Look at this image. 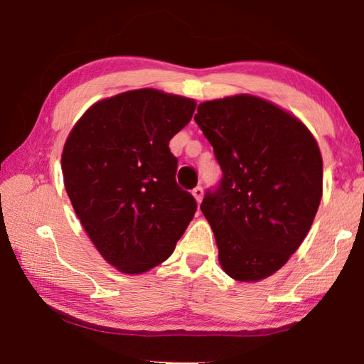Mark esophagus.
I'll return each mask as SVG.
<instances>
[{"mask_svg":"<svg viewBox=\"0 0 364 364\" xmlns=\"http://www.w3.org/2000/svg\"><path fill=\"white\" fill-rule=\"evenodd\" d=\"M193 196L196 197L197 202H200L202 200V196H204V189H202V186H196L193 189Z\"/></svg>","mask_w":364,"mask_h":364,"instance_id":"obj_1","label":"esophagus"}]
</instances>
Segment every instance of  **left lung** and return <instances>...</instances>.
I'll return each instance as SVG.
<instances>
[{"instance_id":"left-lung-1","label":"left lung","mask_w":364,"mask_h":364,"mask_svg":"<svg viewBox=\"0 0 364 364\" xmlns=\"http://www.w3.org/2000/svg\"><path fill=\"white\" fill-rule=\"evenodd\" d=\"M194 120L223 171L200 210L232 279L278 271L310 231L323 196V159L304 123L260 97L202 102Z\"/></svg>"}]
</instances>
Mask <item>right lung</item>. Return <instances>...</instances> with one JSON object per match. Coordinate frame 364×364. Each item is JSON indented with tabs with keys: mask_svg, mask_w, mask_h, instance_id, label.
Masks as SVG:
<instances>
[{
	"mask_svg": "<svg viewBox=\"0 0 364 364\" xmlns=\"http://www.w3.org/2000/svg\"><path fill=\"white\" fill-rule=\"evenodd\" d=\"M194 110L188 97L128 91L91 106L65 141L63 173L73 210L123 273L167 260L197 210L193 194L178 186L168 147Z\"/></svg>",
	"mask_w": 364,
	"mask_h": 364,
	"instance_id": "right-lung-1",
	"label": "right lung"
}]
</instances>
